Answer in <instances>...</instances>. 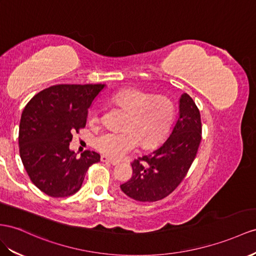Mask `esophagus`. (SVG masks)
Instances as JSON below:
<instances>
[{
  "mask_svg": "<svg viewBox=\"0 0 256 256\" xmlns=\"http://www.w3.org/2000/svg\"><path fill=\"white\" fill-rule=\"evenodd\" d=\"M100 160H102V162H104V163H109V164H112V166H118V164H119V161L111 160V159H109L108 156H102Z\"/></svg>",
  "mask_w": 256,
  "mask_h": 256,
  "instance_id": "34e87169",
  "label": "esophagus"
}]
</instances>
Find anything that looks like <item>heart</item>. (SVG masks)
<instances>
[{
  "label": "heart",
  "instance_id": "obj_1",
  "mask_svg": "<svg viewBox=\"0 0 256 256\" xmlns=\"http://www.w3.org/2000/svg\"><path fill=\"white\" fill-rule=\"evenodd\" d=\"M111 102L128 111L123 132L106 130L96 137L95 146L111 159H120L140 146L154 148L166 138L171 130L175 107L166 96H154L137 88H123L111 96ZM100 109L93 107L88 120L100 122Z\"/></svg>",
  "mask_w": 256,
  "mask_h": 256
}]
</instances>
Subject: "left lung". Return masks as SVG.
Here are the masks:
<instances>
[{
    "mask_svg": "<svg viewBox=\"0 0 256 256\" xmlns=\"http://www.w3.org/2000/svg\"><path fill=\"white\" fill-rule=\"evenodd\" d=\"M200 111L192 98H180V116L168 138L154 152L134 160L133 175L120 187L137 201L154 202L173 192L184 180L201 142Z\"/></svg>",
    "mask_w": 256,
    "mask_h": 256,
    "instance_id": "obj_1",
    "label": "left lung"
}]
</instances>
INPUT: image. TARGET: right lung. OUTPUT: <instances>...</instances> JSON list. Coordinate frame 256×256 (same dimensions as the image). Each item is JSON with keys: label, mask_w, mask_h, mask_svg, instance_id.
Here are the masks:
<instances>
[{"label": "right lung", "mask_w": 256, "mask_h": 256, "mask_svg": "<svg viewBox=\"0 0 256 256\" xmlns=\"http://www.w3.org/2000/svg\"><path fill=\"white\" fill-rule=\"evenodd\" d=\"M104 84H58L31 98L19 124V154L31 182L54 198L80 190L95 152L81 156L69 149L72 134L86 124L88 110Z\"/></svg>", "instance_id": "1"}]
</instances>
